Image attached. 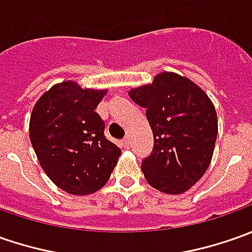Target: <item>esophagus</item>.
<instances>
[{"label":"esophagus","instance_id":"1","mask_svg":"<svg viewBox=\"0 0 252 252\" xmlns=\"http://www.w3.org/2000/svg\"><path fill=\"white\" fill-rule=\"evenodd\" d=\"M123 143H124V146H126V148H128V146H129V143H131V139H129V136H126V138H124V141H123Z\"/></svg>","mask_w":252,"mask_h":252}]
</instances>
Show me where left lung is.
Instances as JSON below:
<instances>
[{"label": "left lung", "mask_w": 252, "mask_h": 252, "mask_svg": "<svg viewBox=\"0 0 252 252\" xmlns=\"http://www.w3.org/2000/svg\"><path fill=\"white\" fill-rule=\"evenodd\" d=\"M128 94L146 109L153 132V151L141 166L146 181L164 194L188 191L212 160L218 136L212 100L196 83L174 72H160Z\"/></svg>", "instance_id": "left-lung-1"}]
</instances>
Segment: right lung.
Instances as JSON below:
<instances>
[{
    "label": "right lung",
    "mask_w": 252,
    "mask_h": 252,
    "mask_svg": "<svg viewBox=\"0 0 252 252\" xmlns=\"http://www.w3.org/2000/svg\"><path fill=\"white\" fill-rule=\"evenodd\" d=\"M107 89H82L74 81L57 83L36 101L29 136L41 169L58 188L89 195L109 181L121 149L104 136L96 107Z\"/></svg>",
    "instance_id": "obj_1"
}]
</instances>
